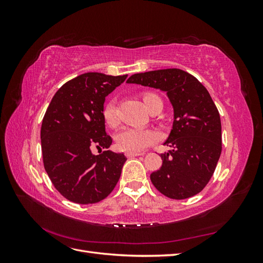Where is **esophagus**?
Masks as SVG:
<instances>
[{
	"label": "esophagus",
	"mask_w": 263,
	"mask_h": 263,
	"mask_svg": "<svg viewBox=\"0 0 263 263\" xmlns=\"http://www.w3.org/2000/svg\"><path fill=\"white\" fill-rule=\"evenodd\" d=\"M145 154L142 153H127L126 156L127 158H133V157H138V156H144Z\"/></svg>",
	"instance_id": "esophagus-1"
}]
</instances>
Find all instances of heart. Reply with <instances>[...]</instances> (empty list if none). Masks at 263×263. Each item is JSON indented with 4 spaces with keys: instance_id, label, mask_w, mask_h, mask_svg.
<instances>
[{
    "instance_id": "obj_1",
    "label": "heart",
    "mask_w": 263,
    "mask_h": 263,
    "mask_svg": "<svg viewBox=\"0 0 263 263\" xmlns=\"http://www.w3.org/2000/svg\"><path fill=\"white\" fill-rule=\"evenodd\" d=\"M142 100H144L149 112L157 103L161 102L160 98L154 93H145ZM103 118L109 127H115L118 124L117 105L115 100H110L105 105L104 109H103ZM157 139L158 136L154 130L140 128V127H125L121 132L117 133L115 137L117 147L123 151H126V153H140V151L154 145Z\"/></svg>"
}]
</instances>
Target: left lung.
Listing matches in <instances>:
<instances>
[{
  "label": "left lung",
  "instance_id": "8db88e82",
  "mask_svg": "<svg viewBox=\"0 0 263 263\" xmlns=\"http://www.w3.org/2000/svg\"><path fill=\"white\" fill-rule=\"evenodd\" d=\"M127 83L165 92L173 107L172 129L164 145L162 165L150 174L155 187L173 200L200 193L208 184L221 153V124L206 87L181 69L133 74Z\"/></svg>",
  "mask_w": 263,
  "mask_h": 263
}]
</instances>
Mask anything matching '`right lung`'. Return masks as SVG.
I'll use <instances>...</instances> for the list:
<instances>
[{
  "label": "right lung",
  "mask_w": 263,
  "mask_h": 263,
  "mask_svg": "<svg viewBox=\"0 0 263 263\" xmlns=\"http://www.w3.org/2000/svg\"><path fill=\"white\" fill-rule=\"evenodd\" d=\"M126 78L83 73L63 84L46 110L41 130L44 166L54 187L71 202L104 200L121 177L124 154L94 155L91 149L102 151L112 144L103 118L104 102Z\"/></svg>",
  "instance_id": "add662e5"
}]
</instances>
